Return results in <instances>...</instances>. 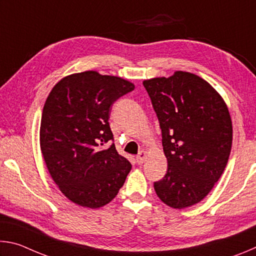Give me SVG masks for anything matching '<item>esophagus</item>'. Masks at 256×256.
<instances>
[{
	"mask_svg": "<svg viewBox=\"0 0 256 256\" xmlns=\"http://www.w3.org/2000/svg\"><path fill=\"white\" fill-rule=\"evenodd\" d=\"M146 151H140V154H138V156H136V162L138 164H144V159H146Z\"/></svg>",
	"mask_w": 256,
	"mask_h": 256,
	"instance_id": "obj_1",
	"label": "esophagus"
}]
</instances>
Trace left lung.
Here are the masks:
<instances>
[{"mask_svg": "<svg viewBox=\"0 0 256 256\" xmlns=\"http://www.w3.org/2000/svg\"><path fill=\"white\" fill-rule=\"evenodd\" d=\"M162 128L168 168L154 188L164 204L183 209L203 200L226 168L232 125L222 96L202 78L176 71L144 80Z\"/></svg>", "mask_w": 256, "mask_h": 256, "instance_id": "obj_1", "label": "left lung"}]
</instances>
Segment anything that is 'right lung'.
<instances>
[{"label": "right lung", "instance_id": "right-lung-1", "mask_svg": "<svg viewBox=\"0 0 256 256\" xmlns=\"http://www.w3.org/2000/svg\"><path fill=\"white\" fill-rule=\"evenodd\" d=\"M134 90L118 76L86 71L58 81L46 99L40 149L52 178L68 200L100 208L118 196L132 164L104 144L114 141L112 105Z\"/></svg>", "mask_w": 256, "mask_h": 256}]
</instances>
